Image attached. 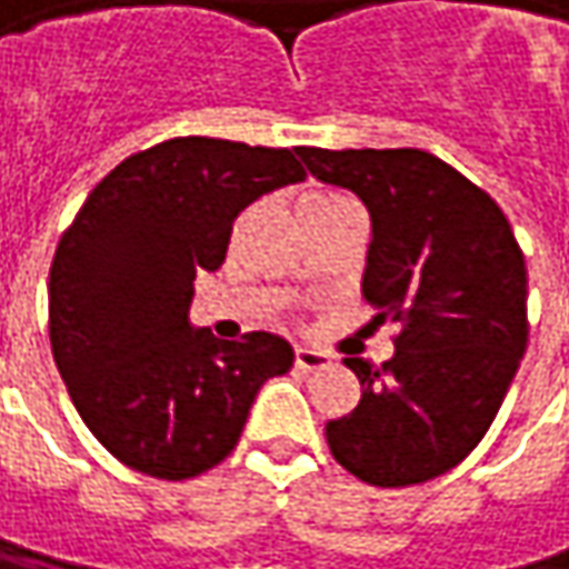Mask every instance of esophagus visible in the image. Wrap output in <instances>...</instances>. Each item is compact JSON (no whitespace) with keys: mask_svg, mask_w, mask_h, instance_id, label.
Segmentation results:
<instances>
[{"mask_svg":"<svg viewBox=\"0 0 569 569\" xmlns=\"http://www.w3.org/2000/svg\"><path fill=\"white\" fill-rule=\"evenodd\" d=\"M295 366H298V369H305V372H313V369L330 366V356H327V352H320V349L298 346V349H295Z\"/></svg>","mask_w":569,"mask_h":569,"instance_id":"34e87169","label":"esophagus"}]
</instances>
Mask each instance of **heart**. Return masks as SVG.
Listing matches in <instances>:
<instances>
[{
  "mask_svg": "<svg viewBox=\"0 0 569 569\" xmlns=\"http://www.w3.org/2000/svg\"><path fill=\"white\" fill-rule=\"evenodd\" d=\"M343 207H352V200L346 193H337V190H307L301 197V220H317L323 213H333V210H343Z\"/></svg>",
  "mask_w": 569,
  "mask_h": 569,
  "instance_id": "1",
  "label": "heart"
}]
</instances>
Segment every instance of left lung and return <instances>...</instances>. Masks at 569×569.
Here are the masks:
<instances>
[{
	"label": "left lung",
	"instance_id": "left-lung-1",
	"mask_svg": "<svg viewBox=\"0 0 569 569\" xmlns=\"http://www.w3.org/2000/svg\"><path fill=\"white\" fill-rule=\"evenodd\" d=\"M307 171L352 190L372 217L362 295L398 323L395 356L356 372L359 405L327 425L356 479L418 486L460 460L496 421L528 346V268L499 203L421 148H295Z\"/></svg>",
	"mask_w": 569,
	"mask_h": 569
}]
</instances>
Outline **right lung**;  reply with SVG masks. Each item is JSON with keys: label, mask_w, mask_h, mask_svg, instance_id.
Here are the masks:
<instances>
[{"label": "right lung", "mask_w": 569, "mask_h": 569, "mask_svg": "<svg viewBox=\"0 0 569 569\" xmlns=\"http://www.w3.org/2000/svg\"><path fill=\"white\" fill-rule=\"evenodd\" d=\"M305 178L291 148L183 136L116 164L63 229L51 352L77 415L119 463L168 482L213 469L259 388L291 369L281 337L217 340L187 310L193 278L223 264L232 220Z\"/></svg>", "instance_id": "1"}]
</instances>
